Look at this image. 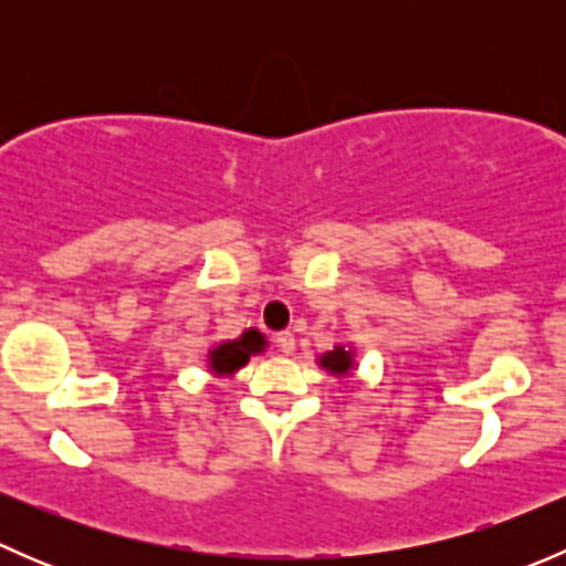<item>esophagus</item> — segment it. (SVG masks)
<instances>
[{"instance_id": "1", "label": "esophagus", "mask_w": 566, "mask_h": 566, "mask_svg": "<svg viewBox=\"0 0 566 566\" xmlns=\"http://www.w3.org/2000/svg\"><path fill=\"white\" fill-rule=\"evenodd\" d=\"M273 342H276L279 350L287 353V356L295 350V336L290 334V331H282V334H276V339H273Z\"/></svg>"}]
</instances>
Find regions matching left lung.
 <instances>
[{
  "label": "left lung",
  "instance_id": "left-lung-1",
  "mask_svg": "<svg viewBox=\"0 0 566 566\" xmlns=\"http://www.w3.org/2000/svg\"><path fill=\"white\" fill-rule=\"evenodd\" d=\"M319 364H323V367L328 369V373L345 375L347 369L353 367V353L345 350V347H334V350L325 353V356L319 358Z\"/></svg>",
  "mask_w": 566,
  "mask_h": 566
}]
</instances>
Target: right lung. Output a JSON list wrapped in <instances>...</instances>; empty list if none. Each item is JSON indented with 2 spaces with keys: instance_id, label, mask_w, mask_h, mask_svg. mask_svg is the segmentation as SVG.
Returning a JSON list of instances; mask_svg holds the SVG:
<instances>
[{
  "instance_id": "obj_1",
  "label": "right lung",
  "mask_w": 566,
  "mask_h": 566,
  "mask_svg": "<svg viewBox=\"0 0 566 566\" xmlns=\"http://www.w3.org/2000/svg\"><path fill=\"white\" fill-rule=\"evenodd\" d=\"M265 347V336L260 331L249 328L247 334H241V339L235 342H224V345L213 347L210 350V369L216 375H232L249 361V356L260 353Z\"/></svg>"
}]
</instances>
